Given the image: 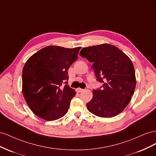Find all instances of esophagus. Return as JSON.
Masks as SVG:
<instances>
[{
    "instance_id": "34e87169",
    "label": "esophagus",
    "mask_w": 156,
    "mask_h": 156,
    "mask_svg": "<svg viewBox=\"0 0 156 156\" xmlns=\"http://www.w3.org/2000/svg\"><path fill=\"white\" fill-rule=\"evenodd\" d=\"M83 90H84V89H83V88H78L77 89V92H83Z\"/></svg>"
}]
</instances>
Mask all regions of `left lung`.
Returning <instances> with one entry per match:
<instances>
[{"mask_svg":"<svg viewBox=\"0 0 156 156\" xmlns=\"http://www.w3.org/2000/svg\"><path fill=\"white\" fill-rule=\"evenodd\" d=\"M80 56L92 62L96 80L103 83L101 88L93 90V98L87 103L88 111L103 118L120 114L128 105L136 86L130 58L108 44L83 48Z\"/></svg>","mask_w":156,"mask_h":156,"instance_id":"1","label":"left lung"}]
</instances>
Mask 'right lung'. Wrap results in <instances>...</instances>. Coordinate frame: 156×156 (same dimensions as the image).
<instances>
[{
  "label": "right lung",
  "instance_id": "add662e5",
  "mask_svg": "<svg viewBox=\"0 0 156 156\" xmlns=\"http://www.w3.org/2000/svg\"><path fill=\"white\" fill-rule=\"evenodd\" d=\"M80 49L48 46L26 62L22 73L23 94L30 109L41 119L55 120L67 113L75 95L67 84L68 70L77 59Z\"/></svg>",
  "mask_w": 156,
  "mask_h": 156
}]
</instances>
